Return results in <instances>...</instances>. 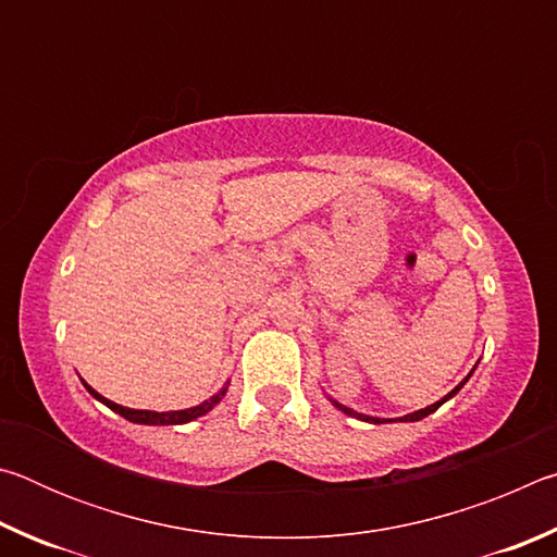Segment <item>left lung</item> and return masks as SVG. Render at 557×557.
Here are the masks:
<instances>
[{"label": "left lung", "mask_w": 557, "mask_h": 557, "mask_svg": "<svg viewBox=\"0 0 557 557\" xmlns=\"http://www.w3.org/2000/svg\"><path fill=\"white\" fill-rule=\"evenodd\" d=\"M474 369H476V366H474ZM474 369H471L469 371V375H467V379L465 381H461L459 385H457V388H451L447 395H445V398H442V400H437V403H432V405H428V408H422V410H414V412H410V414H403V418H388V420H385V418H373V414H363V412H356L354 408H346V405H342V403H336L334 398H329V395H326V398H329V403H332L334 405V408H338V410H342L344 414H348V418H358V420H363V422H371V425H381V422H418V420H422V418H428V414H432V412H435L437 408H440V405L442 403H447L449 398H455V395L461 391V388H465V383L471 379V373H474Z\"/></svg>", "instance_id": "1"}]
</instances>
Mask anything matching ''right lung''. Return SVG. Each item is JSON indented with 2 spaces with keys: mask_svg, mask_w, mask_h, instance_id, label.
Masks as SVG:
<instances>
[{
  "mask_svg": "<svg viewBox=\"0 0 557 557\" xmlns=\"http://www.w3.org/2000/svg\"><path fill=\"white\" fill-rule=\"evenodd\" d=\"M83 385H86V391L92 395V398L100 400L102 405H108V408L112 412L122 414V418L129 420V422H137V425H186V422H191L196 418H201V414H206L209 410H213L215 405H219L223 400V395L228 393V383L223 385V388L211 395L209 400H203L199 405H194V408H186V410H169V412H154V410H132V408H125V405H117L108 400L106 395H100L98 391H92L90 385L83 381Z\"/></svg>",
  "mask_w": 557,
  "mask_h": 557,
  "instance_id": "1",
  "label": "right lung"
}]
</instances>
